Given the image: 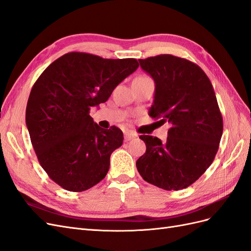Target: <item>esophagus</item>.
Here are the masks:
<instances>
[{
	"mask_svg": "<svg viewBox=\"0 0 251 251\" xmlns=\"http://www.w3.org/2000/svg\"><path fill=\"white\" fill-rule=\"evenodd\" d=\"M136 137H137V135H136V134L133 133V132H126V133H125V140H126V141L132 140V139H134V138H136Z\"/></svg>",
	"mask_w": 251,
	"mask_h": 251,
	"instance_id": "1",
	"label": "esophagus"
}]
</instances>
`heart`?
I'll list each match as a JSON object with an SVG mask.
<instances>
[{
    "mask_svg": "<svg viewBox=\"0 0 251 251\" xmlns=\"http://www.w3.org/2000/svg\"><path fill=\"white\" fill-rule=\"evenodd\" d=\"M140 78H144V77H147V76H139Z\"/></svg>",
    "mask_w": 251,
    "mask_h": 251,
    "instance_id": "heart-1",
    "label": "heart"
}]
</instances>
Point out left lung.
<instances>
[{
    "label": "left lung",
    "instance_id": "8db88e82",
    "mask_svg": "<svg viewBox=\"0 0 251 251\" xmlns=\"http://www.w3.org/2000/svg\"><path fill=\"white\" fill-rule=\"evenodd\" d=\"M155 81L150 116L171 127L162 142L141 135L147 146L136 162L141 177L165 191L193 184L212 163L223 133V119L214 88L201 68L171 54L139 59Z\"/></svg>",
    "mask_w": 251,
    "mask_h": 251
}]
</instances>
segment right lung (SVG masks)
<instances>
[{
  "mask_svg": "<svg viewBox=\"0 0 251 251\" xmlns=\"http://www.w3.org/2000/svg\"><path fill=\"white\" fill-rule=\"evenodd\" d=\"M135 58L109 59L70 52L46 68L33 85L26 125L42 168L59 186L83 192L107 175L124 134L103 130L89 115L138 68Z\"/></svg>",
  "mask_w": 251,
  "mask_h": 251,
  "instance_id": "right-lung-1",
  "label": "right lung"
}]
</instances>
